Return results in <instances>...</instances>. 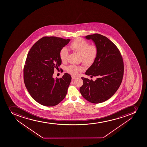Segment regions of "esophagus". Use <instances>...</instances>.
<instances>
[{"mask_svg": "<svg viewBox=\"0 0 147 147\" xmlns=\"http://www.w3.org/2000/svg\"><path fill=\"white\" fill-rule=\"evenodd\" d=\"M71 78H72V80H74V79H75L76 78V77H75V76H71Z\"/></svg>", "mask_w": 147, "mask_h": 147, "instance_id": "34e87169", "label": "esophagus"}]
</instances>
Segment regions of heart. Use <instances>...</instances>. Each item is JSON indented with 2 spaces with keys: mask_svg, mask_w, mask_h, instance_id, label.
<instances>
[{
  "mask_svg": "<svg viewBox=\"0 0 147 147\" xmlns=\"http://www.w3.org/2000/svg\"><path fill=\"white\" fill-rule=\"evenodd\" d=\"M70 47L73 51L81 55L82 63L86 67H90L94 63L98 54V48L95 45H90L89 42L82 38H78L71 42ZM68 49L63 47L59 52V57L63 62L67 60L69 56ZM67 72L70 74L76 75L82 68L79 66L69 65L66 68Z\"/></svg>",
  "mask_w": 147,
  "mask_h": 147,
  "instance_id": "1",
  "label": "heart"
}]
</instances>
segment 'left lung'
Segmentation results:
<instances>
[{
	"instance_id": "left-lung-1",
	"label": "left lung",
	"mask_w": 147,
	"mask_h": 147,
	"mask_svg": "<svg viewBox=\"0 0 147 147\" xmlns=\"http://www.w3.org/2000/svg\"><path fill=\"white\" fill-rule=\"evenodd\" d=\"M86 38L94 42L98 54L85 74L97 79L93 81L82 77L83 84L80 91L88 101L101 103L110 99L120 86L124 75V62L119 49L106 37L95 34L86 36Z\"/></svg>"
}]
</instances>
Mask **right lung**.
<instances>
[{
	"label": "right lung",
	"instance_id": "add662e5",
	"mask_svg": "<svg viewBox=\"0 0 147 147\" xmlns=\"http://www.w3.org/2000/svg\"><path fill=\"white\" fill-rule=\"evenodd\" d=\"M69 41L57 37H43L28 52L23 68L24 82L32 97L42 105L55 106L66 96L71 76L65 73L55 79L53 75L62 62L60 50Z\"/></svg>",
	"mask_w": 147,
	"mask_h": 147
}]
</instances>
